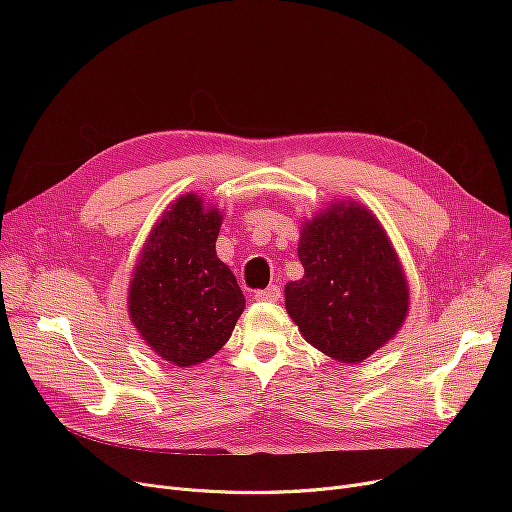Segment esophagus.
<instances>
[{"label": "esophagus", "mask_w": 512, "mask_h": 512, "mask_svg": "<svg viewBox=\"0 0 512 512\" xmlns=\"http://www.w3.org/2000/svg\"><path fill=\"white\" fill-rule=\"evenodd\" d=\"M253 297L257 301H278L282 297V290L278 286H267L265 290H257Z\"/></svg>", "instance_id": "34e87169"}]
</instances>
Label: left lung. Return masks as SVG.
<instances>
[{
	"mask_svg": "<svg viewBox=\"0 0 512 512\" xmlns=\"http://www.w3.org/2000/svg\"><path fill=\"white\" fill-rule=\"evenodd\" d=\"M301 280L284 286V305L303 338L340 363L380 351L409 313V280L371 209L342 199L303 222Z\"/></svg>",
	"mask_w": 512,
	"mask_h": 512,
	"instance_id": "obj_1",
	"label": "left lung"
}]
</instances>
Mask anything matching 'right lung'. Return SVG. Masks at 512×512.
Segmentation results:
<instances>
[{
	"mask_svg": "<svg viewBox=\"0 0 512 512\" xmlns=\"http://www.w3.org/2000/svg\"><path fill=\"white\" fill-rule=\"evenodd\" d=\"M222 220L201 195H180L151 228L128 282L132 326L176 367L218 353L247 305L230 267L215 255Z\"/></svg>",
	"mask_w": 512,
	"mask_h": 512,
	"instance_id": "add662e5",
	"label": "right lung"
}]
</instances>
